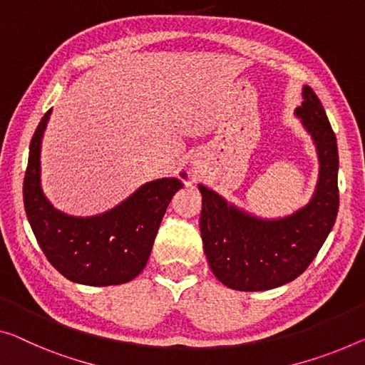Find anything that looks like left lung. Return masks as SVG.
Returning <instances> with one entry per match:
<instances>
[{"instance_id":"1","label":"left lung","mask_w":365,"mask_h":365,"mask_svg":"<svg viewBox=\"0 0 365 365\" xmlns=\"http://www.w3.org/2000/svg\"><path fill=\"white\" fill-rule=\"evenodd\" d=\"M295 114L312 134L318 150L319 177L307 206L280 220L255 217L198 185L200 230L216 279L232 290L260 292L302 275L333 230L339 208V155L336 134L317 93L303 86Z\"/></svg>"}]
</instances>
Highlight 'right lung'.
<instances>
[{
	"instance_id": "add662e5",
	"label": "right lung",
	"mask_w": 365,
	"mask_h": 365,
	"mask_svg": "<svg viewBox=\"0 0 365 365\" xmlns=\"http://www.w3.org/2000/svg\"><path fill=\"white\" fill-rule=\"evenodd\" d=\"M48 116L51 110L32 135L24 175V208L32 232L48 262L75 284H126L148 264L167 206L183 183L178 178L149 182L98 216L75 217L57 211L41 188V143Z\"/></svg>"
}]
</instances>
